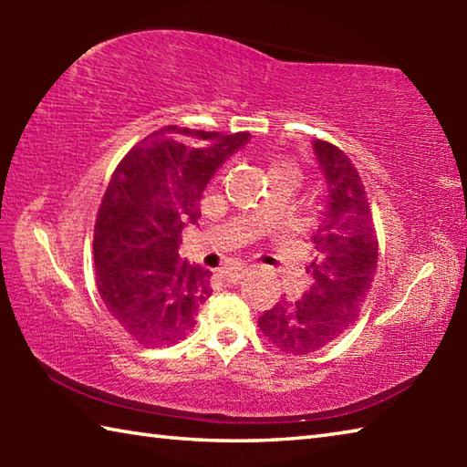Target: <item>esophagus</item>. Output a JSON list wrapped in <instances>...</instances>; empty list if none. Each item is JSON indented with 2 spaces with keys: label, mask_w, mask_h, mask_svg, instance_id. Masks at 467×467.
Instances as JSON below:
<instances>
[{
  "label": "esophagus",
  "mask_w": 467,
  "mask_h": 467,
  "mask_svg": "<svg viewBox=\"0 0 467 467\" xmlns=\"http://www.w3.org/2000/svg\"><path fill=\"white\" fill-rule=\"evenodd\" d=\"M247 274H249V267H224V270L220 272V275H223L226 282H239Z\"/></svg>",
  "instance_id": "34e87169"
}]
</instances>
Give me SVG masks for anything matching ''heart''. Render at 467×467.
Returning <instances> with one entry per match:
<instances>
[{
    "mask_svg": "<svg viewBox=\"0 0 467 467\" xmlns=\"http://www.w3.org/2000/svg\"><path fill=\"white\" fill-rule=\"evenodd\" d=\"M275 172H284V175H290V177H295V179L298 177V169L290 161L274 162L272 169H270V175H275Z\"/></svg>",
    "mask_w": 467,
    "mask_h": 467,
    "instance_id": "obj_1",
    "label": "heart"
}]
</instances>
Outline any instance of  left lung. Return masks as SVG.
<instances>
[{"label": "left lung", "instance_id": "obj_1", "mask_svg": "<svg viewBox=\"0 0 467 467\" xmlns=\"http://www.w3.org/2000/svg\"><path fill=\"white\" fill-rule=\"evenodd\" d=\"M327 185V202L313 234L311 286L259 317V329L286 354H311L358 319L377 272L379 241L358 171L334 144L313 141Z\"/></svg>", "mask_w": 467, "mask_h": 467}]
</instances>
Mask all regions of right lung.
<instances>
[{
  "mask_svg": "<svg viewBox=\"0 0 467 467\" xmlns=\"http://www.w3.org/2000/svg\"><path fill=\"white\" fill-rule=\"evenodd\" d=\"M247 140L167 125L117 164L94 226V267L107 311L138 344H177L193 329L212 272L179 257L181 231L197 223L205 185Z\"/></svg>",
  "mask_w": 467,
  "mask_h": 467,
  "instance_id": "right-lung-1",
  "label": "right lung"
}]
</instances>
